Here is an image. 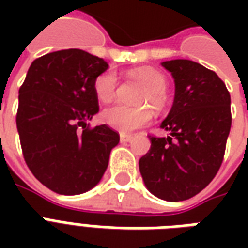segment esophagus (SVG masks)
<instances>
[{
    "label": "esophagus",
    "mask_w": 248,
    "mask_h": 248,
    "mask_svg": "<svg viewBox=\"0 0 248 248\" xmlns=\"http://www.w3.org/2000/svg\"><path fill=\"white\" fill-rule=\"evenodd\" d=\"M119 140H121V143H126V142H130L133 140V137L129 134H121L119 135Z\"/></svg>",
    "instance_id": "34e87169"
}]
</instances>
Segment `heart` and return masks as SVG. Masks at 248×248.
<instances>
[{"instance_id":"b5f03b06","label":"heart","mask_w":248,"mask_h":248,"mask_svg":"<svg viewBox=\"0 0 248 248\" xmlns=\"http://www.w3.org/2000/svg\"><path fill=\"white\" fill-rule=\"evenodd\" d=\"M134 77L149 87L143 103L151 105L154 108H162L166 103L167 81L165 76L155 69L140 67L134 71ZM118 90V76L114 70L103 71L94 81V92L102 102H110ZM103 121L113 129L121 133H131L151 121L153 114L146 108H129L122 103H115L108 108L102 114Z\"/></svg>"}]
</instances>
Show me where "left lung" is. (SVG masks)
Returning <instances> with one entry per match:
<instances>
[{
	"label": "left lung",
	"mask_w": 248,
	"mask_h": 248,
	"mask_svg": "<svg viewBox=\"0 0 248 248\" xmlns=\"http://www.w3.org/2000/svg\"><path fill=\"white\" fill-rule=\"evenodd\" d=\"M175 82L171 110L140 159L147 190L169 202L186 201L217 175L231 129V98L217 73L190 60L162 62Z\"/></svg>",
	"instance_id": "1"
}]
</instances>
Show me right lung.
<instances>
[{
    "instance_id": "right-lung-1",
    "label": "right lung",
    "mask_w": 248,
    "mask_h": 248,
    "mask_svg": "<svg viewBox=\"0 0 248 248\" xmlns=\"http://www.w3.org/2000/svg\"><path fill=\"white\" fill-rule=\"evenodd\" d=\"M108 62L66 49L30 65L19 89L17 130L26 165L51 191L77 195L102 179L119 135L106 124L90 129L98 113L94 81Z\"/></svg>"
}]
</instances>
